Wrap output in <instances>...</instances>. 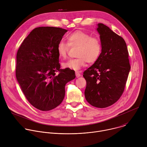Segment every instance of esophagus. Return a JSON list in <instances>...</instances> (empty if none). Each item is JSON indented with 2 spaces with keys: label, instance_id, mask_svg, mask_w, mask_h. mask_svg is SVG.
I'll return each mask as SVG.
<instances>
[{
  "label": "esophagus",
  "instance_id": "obj_1",
  "mask_svg": "<svg viewBox=\"0 0 147 147\" xmlns=\"http://www.w3.org/2000/svg\"><path fill=\"white\" fill-rule=\"evenodd\" d=\"M76 77L78 78V77H80L81 76V74H80V73L79 72L76 71Z\"/></svg>",
  "mask_w": 147,
  "mask_h": 147
}]
</instances>
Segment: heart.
<instances>
[{"instance_id": "b5f03b06", "label": "heart", "mask_w": 147, "mask_h": 147, "mask_svg": "<svg viewBox=\"0 0 147 147\" xmlns=\"http://www.w3.org/2000/svg\"><path fill=\"white\" fill-rule=\"evenodd\" d=\"M67 44L60 41L57 46V53L60 58L66 59L69 53L70 47H78L77 53V58L72 59L63 63L65 69H70L76 71L84 67L87 62L92 64L99 58L102 44L99 38L92 36L84 31L77 30L69 34L67 37Z\"/></svg>"}]
</instances>
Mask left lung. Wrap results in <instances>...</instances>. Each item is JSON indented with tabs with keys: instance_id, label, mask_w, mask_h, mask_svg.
Listing matches in <instances>:
<instances>
[{
	"instance_id": "8db88e82",
	"label": "left lung",
	"mask_w": 147,
	"mask_h": 147,
	"mask_svg": "<svg viewBox=\"0 0 147 147\" xmlns=\"http://www.w3.org/2000/svg\"><path fill=\"white\" fill-rule=\"evenodd\" d=\"M102 51L99 58L84 71L85 97L92 106L106 108L117 102L125 90L130 69L124 39L103 24H98Z\"/></svg>"
}]
</instances>
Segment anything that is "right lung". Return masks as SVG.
Returning a JSON list of instances; mask_svg holds the SVG:
<instances>
[{
    "label": "right lung",
    "mask_w": 147,
    "mask_h": 147,
    "mask_svg": "<svg viewBox=\"0 0 147 147\" xmlns=\"http://www.w3.org/2000/svg\"><path fill=\"white\" fill-rule=\"evenodd\" d=\"M67 32L57 27L36 28L17 53V80L29 103L41 111L58 107L64 99L66 84L76 77L73 70L60 69L59 63L57 46Z\"/></svg>",
    "instance_id": "obj_1"
}]
</instances>
